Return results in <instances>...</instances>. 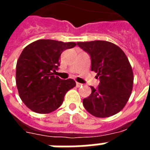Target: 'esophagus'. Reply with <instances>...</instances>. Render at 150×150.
I'll use <instances>...</instances> for the list:
<instances>
[{
    "mask_svg": "<svg viewBox=\"0 0 150 150\" xmlns=\"http://www.w3.org/2000/svg\"><path fill=\"white\" fill-rule=\"evenodd\" d=\"M83 86V84L82 83H76V86L77 87H80V86Z\"/></svg>",
    "mask_w": 150,
    "mask_h": 150,
    "instance_id": "34e87169",
    "label": "esophagus"
}]
</instances>
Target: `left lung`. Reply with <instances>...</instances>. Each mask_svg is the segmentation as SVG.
I'll list each match as a JSON object with an SVG mask.
<instances>
[{
	"label": "left lung",
	"instance_id": "8db88e82",
	"mask_svg": "<svg viewBox=\"0 0 150 150\" xmlns=\"http://www.w3.org/2000/svg\"><path fill=\"white\" fill-rule=\"evenodd\" d=\"M91 56V71L100 83L91 88L83 100L85 109L97 117H110L121 111L128 102L134 84V73L128 58L120 47L104 40L78 42Z\"/></svg>",
	"mask_w": 150,
	"mask_h": 150
}]
</instances>
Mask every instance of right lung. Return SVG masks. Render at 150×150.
Segmentation results:
<instances>
[{"label": "right lung", "mask_w": 150, "mask_h": 150, "mask_svg": "<svg viewBox=\"0 0 150 150\" xmlns=\"http://www.w3.org/2000/svg\"><path fill=\"white\" fill-rule=\"evenodd\" d=\"M75 45V42L39 40L22 51L16 63V83L20 98L31 110L54 111L62 105L67 92L76 86L71 79L54 75L62 52Z\"/></svg>", "instance_id": "obj_1"}]
</instances>
